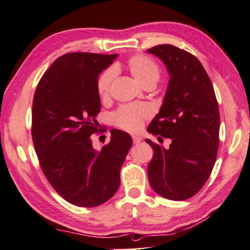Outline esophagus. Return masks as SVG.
<instances>
[{"label": "esophagus", "instance_id": "1", "mask_svg": "<svg viewBox=\"0 0 250 250\" xmlns=\"http://www.w3.org/2000/svg\"><path fill=\"white\" fill-rule=\"evenodd\" d=\"M142 140V138L141 137H138V136H132V141H133V144L134 145H137V144H139V142Z\"/></svg>", "mask_w": 250, "mask_h": 250}]
</instances>
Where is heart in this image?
Returning <instances> with one entry per match:
<instances>
[{"label":"heart","instance_id":"1","mask_svg":"<svg viewBox=\"0 0 250 250\" xmlns=\"http://www.w3.org/2000/svg\"><path fill=\"white\" fill-rule=\"evenodd\" d=\"M126 69L140 85L157 83L160 78V70L151 59L146 55H133L126 61ZM114 78V69H108L99 75L97 90L101 99L110 94L111 82ZM150 117V109L146 105H124L113 113V122L119 128L129 132L140 131L146 118Z\"/></svg>","mask_w":250,"mask_h":250}]
</instances>
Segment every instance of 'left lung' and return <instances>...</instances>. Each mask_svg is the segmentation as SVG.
<instances>
[{"mask_svg":"<svg viewBox=\"0 0 250 250\" xmlns=\"http://www.w3.org/2000/svg\"><path fill=\"white\" fill-rule=\"evenodd\" d=\"M146 51L165 63L170 75L164 104L148 132L171 139L168 149L146 140L153 149L149 182L166 199L186 200L204 187L215 166L220 126L216 94L195 55L171 44Z\"/></svg>","mask_w":250,"mask_h":250,"instance_id":"1","label":"left lung"}]
</instances>
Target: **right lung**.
Segmentation results:
<instances>
[{
  "label": "right lung",
  "mask_w": 250,
  "mask_h": 250,
  "mask_svg": "<svg viewBox=\"0 0 250 250\" xmlns=\"http://www.w3.org/2000/svg\"><path fill=\"white\" fill-rule=\"evenodd\" d=\"M117 54L73 52L42 75L32 106V139L40 166L59 195L79 207L108 201L120 186V169L132 146L129 133L111 130L101 151L92 148L101 110L98 77Z\"/></svg>",
  "instance_id": "obj_1"
}]
</instances>
